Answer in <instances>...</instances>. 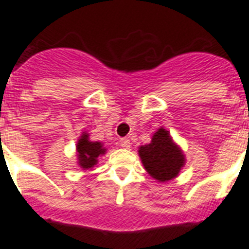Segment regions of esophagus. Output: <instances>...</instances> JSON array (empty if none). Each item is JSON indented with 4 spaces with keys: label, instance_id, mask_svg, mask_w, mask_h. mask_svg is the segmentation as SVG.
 <instances>
[{
    "label": "esophagus",
    "instance_id": "esophagus-1",
    "mask_svg": "<svg viewBox=\"0 0 249 249\" xmlns=\"http://www.w3.org/2000/svg\"><path fill=\"white\" fill-rule=\"evenodd\" d=\"M119 144H121L123 149H130V146H131V143H130V139L128 138H121Z\"/></svg>",
    "mask_w": 249,
    "mask_h": 249
}]
</instances>
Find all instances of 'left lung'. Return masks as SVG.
<instances>
[{
	"label": "left lung",
	"instance_id": "8db88e82",
	"mask_svg": "<svg viewBox=\"0 0 249 249\" xmlns=\"http://www.w3.org/2000/svg\"><path fill=\"white\" fill-rule=\"evenodd\" d=\"M139 157L150 176L161 182L177 177L185 163L184 154L173 143L165 128L153 135L151 143L139 147Z\"/></svg>",
	"mask_w": 249,
	"mask_h": 249
}]
</instances>
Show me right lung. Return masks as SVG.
<instances>
[{"label": "right lung", "mask_w": 249, "mask_h": 249, "mask_svg": "<svg viewBox=\"0 0 249 249\" xmlns=\"http://www.w3.org/2000/svg\"><path fill=\"white\" fill-rule=\"evenodd\" d=\"M77 157L79 165L83 169H89L98 162V157L105 154L106 149L100 142H91L88 139V134H83L80 141L77 142Z\"/></svg>", "instance_id": "obj_1"}]
</instances>
